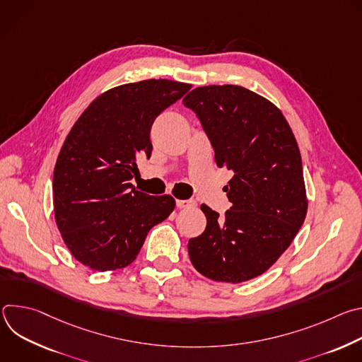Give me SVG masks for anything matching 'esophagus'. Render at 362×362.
I'll list each match as a JSON object with an SVG mask.
<instances>
[{"mask_svg":"<svg viewBox=\"0 0 362 362\" xmlns=\"http://www.w3.org/2000/svg\"><path fill=\"white\" fill-rule=\"evenodd\" d=\"M194 204H196V202L192 200V199H185V200L177 199L176 200V206H177L179 209H189V208H193Z\"/></svg>","mask_w":362,"mask_h":362,"instance_id":"1","label":"esophagus"}]
</instances>
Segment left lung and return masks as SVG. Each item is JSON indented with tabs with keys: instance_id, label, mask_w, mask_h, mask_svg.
<instances>
[{
	"instance_id": "left-lung-1",
	"label": "left lung",
	"mask_w": 362,
	"mask_h": 362,
	"mask_svg": "<svg viewBox=\"0 0 362 362\" xmlns=\"http://www.w3.org/2000/svg\"><path fill=\"white\" fill-rule=\"evenodd\" d=\"M183 105L200 120L216 165L233 173L225 186L232 206L223 218L200 206L208 223L187 243L190 262L218 282L259 276L289 247L306 216L295 136L275 105L240 86L197 87Z\"/></svg>"
}]
</instances>
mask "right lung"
Wrapping results in <instances>:
<instances>
[{"label":"right lung","instance_id":"obj_1","mask_svg":"<svg viewBox=\"0 0 362 362\" xmlns=\"http://www.w3.org/2000/svg\"><path fill=\"white\" fill-rule=\"evenodd\" d=\"M143 80L100 94L60 150L53 176L57 228L78 262L106 272L130 265L148 230L175 209L170 194L150 196L130 183L139 158H150L156 117L190 90Z\"/></svg>","mask_w":362,"mask_h":362}]
</instances>
